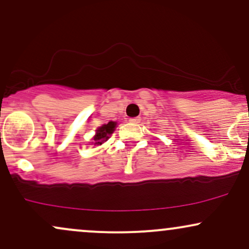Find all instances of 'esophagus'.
Instances as JSON below:
<instances>
[{
  "mask_svg": "<svg viewBox=\"0 0 249 249\" xmlns=\"http://www.w3.org/2000/svg\"><path fill=\"white\" fill-rule=\"evenodd\" d=\"M140 121H141V119H140V118H131V119H129L130 124H139Z\"/></svg>",
  "mask_w": 249,
  "mask_h": 249,
  "instance_id": "esophagus-1",
  "label": "esophagus"
}]
</instances>
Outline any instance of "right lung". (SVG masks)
<instances>
[{
  "label": "right lung",
  "mask_w": 249,
  "mask_h": 249,
  "mask_svg": "<svg viewBox=\"0 0 249 249\" xmlns=\"http://www.w3.org/2000/svg\"><path fill=\"white\" fill-rule=\"evenodd\" d=\"M116 122H108L107 124L101 125L100 128H98L96 130V135L94 136V144H102L105 141H107L109 139V135L114 131V128H115Z\"/></svg>",
  "instance_id": "obj_1"
}]
</instances>
